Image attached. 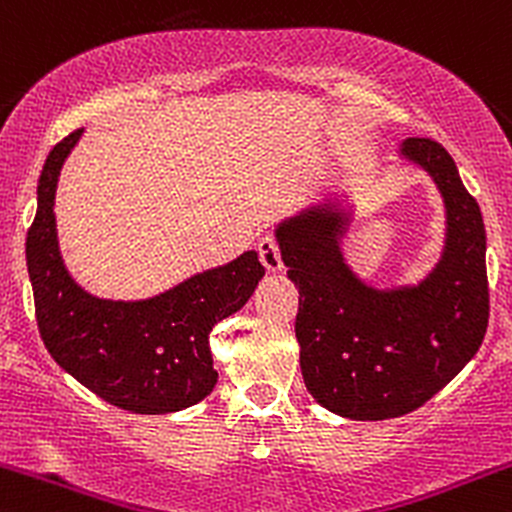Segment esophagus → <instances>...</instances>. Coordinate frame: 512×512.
<instances>
[{"instance_id":"1","label":"esophagus","mask_w":512,"mask_h":512,"mask_svg":"<svg viewBox=\"0 0 512 512\" xmlns=\"http://www.w3.org/2000/svg\"><path fill=\"white\" fill-rule=\"evenodd\" d=\"M260 260L269 272H282L284 262H282V252H279V245L274 238H262L260 240Z\"/></svg>"}]
</instances>
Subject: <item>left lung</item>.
Listing matches in <instances>:
<instances>
[{
	"instance_id": "left-lung-1",
	"label": "left lung",
	"mask_w": 512,
	"mask_h": 512,
	"mask_svg": "<svg viewBox=\"0 0 512 512\" xmlns=\"http://www.w3.org/2000/svg\"><path fill=\"white\" fill-rule=\"evenodd\" d=\"M398 155L432 179L445 206L437 262L415 284L376 286L342 252L345 192L325 196L274 228L299 286L296 340L306 389L330 413L389 420L415 411L479 352L488 325L486 230L479 204L440 143L408 138Z\"/></svg>"
}]
</instances>
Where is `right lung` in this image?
Returning <instances> with one entry per match:
<instances>
[{
    "label": "right lung",
    "mask_w": 512,
    "mask_h": 512,
    "mask_svg": "<svg viewBox=\"0 0 512 512\" xmlns=\"http://www.w3.org/2000/svg\"><path fill=\"white\" fill-rule=\"evenodd\" d=\"M84 128L60 140L38 177V209L26 235L36 320L50 357L111 406L162 415L196 406L213 391L209 333L245 306L265 267L255 250L136 301L89 294L67 272L55 228V189Z\"/></svg>",
    "instance_id": "obj_1"
}]
</instances>
